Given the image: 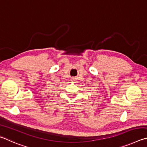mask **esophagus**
<instances>
[{
    "label": "esophagus",
    "mask_w": 147,
    "mask_h": 147,
    "mask_svg": "<svg viewBox=\"0 0 147 147\" xmlns=\"http://www.w3.org/2000/svg\"><path fill=\"white\" fill-rule=\"evenodd\" d=\"M71 81H75V79H71Z\"/></svg>",
    "instance_id": "34e87169"
}]
</instances>
